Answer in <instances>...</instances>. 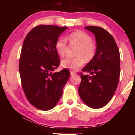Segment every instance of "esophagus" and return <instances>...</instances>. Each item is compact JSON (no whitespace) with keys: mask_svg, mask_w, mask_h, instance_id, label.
<instances>
[{"mask_svg":"<svg viewBox=\"0 0 135 135\" xmlns=\"http://www.w3.org/2000/svg\"><path fill=\"white\" fill-rule=\"evenodd\" d=\"M70 73H71V75H74L77 74V73H75L73 71H71V72H70Z\"/></svg>","mask_w":135,"mask_h":135,"instance_id":"obj_1","label":"esophagus"}]
</instances>
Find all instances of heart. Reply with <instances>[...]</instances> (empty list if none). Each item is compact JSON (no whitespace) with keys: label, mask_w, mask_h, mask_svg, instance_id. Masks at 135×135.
Wrapping results in <instances>:
<instances>
[{"label":"heart","mask_w":135,"mask_h":135,"mask_svg":"<svg viewBox=\"0 0 135 135\" xmlns=\"http://www.w3.org/2000/svg\"><path fill=\"white\" fill-rule=\"evenodd\" d=\"M68 40L71 44L79 45L77 49V57H66L61 61V66L76 71L85 63L86 61L91 60L95 56L96 47L93 42L92 38L87 33L83 31H77L68 35ZM67 49V40L65 38L59 37L55 43V49L60 56H63Z\"/></svg>","instance_id":"1"}]
</instances>
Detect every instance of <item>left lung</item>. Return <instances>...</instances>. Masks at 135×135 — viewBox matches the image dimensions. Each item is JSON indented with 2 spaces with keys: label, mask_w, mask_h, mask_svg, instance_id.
Masks as SVG:
<instances>
[{
  "label": "left lung",
  "mask_w": 135,
  "mask_h": 135,
  "mask_svg": "<svg viewBox=\"0 0 135 135\" xmlns=\"http://www.w3.org/2000/svg\"><path fill=\"white\" fill-rule=\"evenodd\" d=\"M95 35L97 50L95 56L83 68L79 94L85 104L93 109L104 107L112 99L119 80L120 53L113 37L101 27L86 26Z\"/></svg>",
  "instance_id": "left-lung-1"
}]
</instances>
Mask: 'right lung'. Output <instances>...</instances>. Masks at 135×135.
<instances>
[{
    "label": "right lung",
    "instance_id": "right-lung-1",
    "mask_svg": "<svg viewBox=\"0 0 135 135\" xmlns=\"http://www.w3.org/2000/svg\"><path fill=\"white\" fill-rule=\"evenodd\" d=\"M67 27L39 25L26 37L19 70L23 91L35 108L49 110L56 106L70 76L67 69L53 73L60 65L55 43Z\"/></svg>",
    "mask_w": 135,
    "mask_h": 135
}]
</instances>
